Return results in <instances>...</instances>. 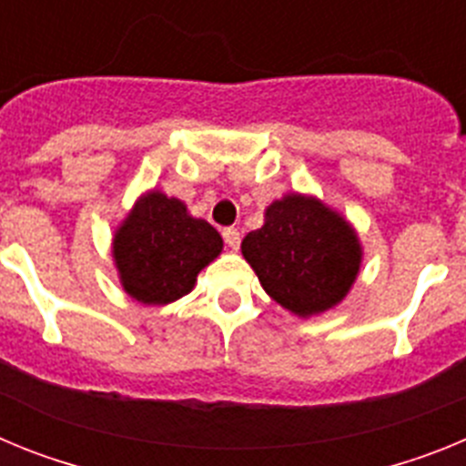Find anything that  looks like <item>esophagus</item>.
I'll use <instances>...</instances> for the list:
<instances>
[{
    "instance_id": "obj_1",
    "label": "esophagus",
    "mask_w": 466,
    "mask_h": 466,
    "mask_svg": "<svg viewBox=\"0 0 466 466\" xmlns=\"http://www.w3.org/2000/svg\"><path fill=\"white\" fill-rule=\"evenodd\" d=\"M221 236H224V242L226 245L230 247V249H238V247H240V230L238 228H224V233H221Z\"/></svg>"
}]
</instances>
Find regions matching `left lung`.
<instances>
[{
    "instance_id": "8db88e82",
    "label": "left lung",
    "mask_w": 466,
    "mask_h": 466,
    "mask_svg": "<svg viewBox=\"0 0 466 466\" xmlns=\"http://www.w3.org/2000/svg\"><path fill=\"white\" fill-rule=\"evenodd\" d=\"M242 257L270 299L310 317L343 300L360 273L361 247L340 214L294 193L266 209V224L242 240Z\"/></svg>"
}]
</instances>
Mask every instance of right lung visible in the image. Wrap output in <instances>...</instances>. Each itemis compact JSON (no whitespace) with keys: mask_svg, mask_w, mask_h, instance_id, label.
Listing matches in <instances>:
<instances>
[{"mask_svg":"<svg viewBox=\"0 0 466 466\" xmlns=\"http://www.w3.org/2000/svg\"><path fill=\"white\" fill-rule=\"evenodd\" d=\"M224 240L187 205L158 191L142 196L114 238L123 289L147 306H166L193 289L198 273L219 257Z\"/></svg>","mask_w":466,"mask_h":466,"instance_id":"add662e5","label":"right lung"}]
</instances>
